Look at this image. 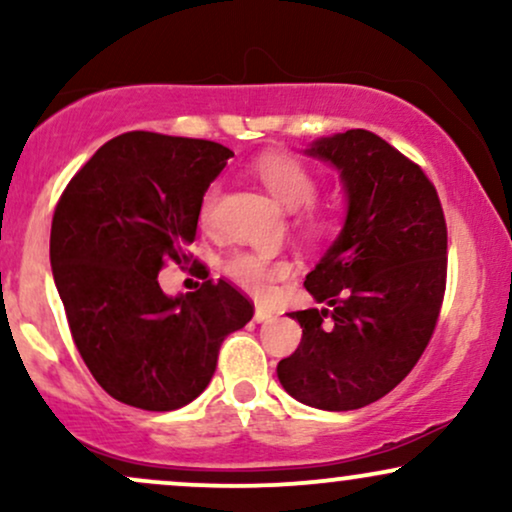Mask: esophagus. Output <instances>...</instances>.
<instances>
[{
	"label": "esophagus",
	"mask_w": 512,
	"mask_h": 512,
	"mask_svg": "<svg viewBox=\"0 0 512 512\" xmlns=\"http://www.w3.org/2000/svg\"><path fill=\"white\" fill-rule=\"evenodd\" d=\"M269 320H274V313H269L267 308L257 305V308H255V322H269Z\"/></svg>",
	"instance_id": "1"
}]
</instances>
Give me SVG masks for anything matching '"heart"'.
<instances>
[{"mask_svg": "<svg viewBox=\"0 0 512 512\" xmlns=\"http://www.w3.org/2000/svg\"><path fill=\"white\" fill-rule=\"evenodd\" d=\"M255 173L262 185L269 190V195H272L276 202L284 204L286 209H303L315 199V173L305 166L303 161H298V158L286 154H269L255 163ZM216 199H219V185H211L209 190L204 192L202 211H199L204 223L211 219ZM296 219L298 226L308 233H315L322 228V216L313 209L298 211ZM226 272L236 284L243 286V289L255 293V296H264V293H269V289H272L276 279H284V276L291 272V267L289 262H272L269 257L255 255V252H236V255L226 262Z\"/></svg>", "mask_w": 512, "mask_h": 512, "instance_id": "1", "label": "heart"}]
</instances>
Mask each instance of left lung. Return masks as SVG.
Masks as SVG:
<instances>
[{
  "instance_id": "left-lung-1",
  "label": "left lung",
  "mask_w": 512,
  "mask_h": 512,
  "mask_svg": "<svg viewBox=\"0 0 512 512\" xmlns=\"http://www.w3.org/2000/svg\"><path fill=\"white\" fill-rule=\"evenodd\" d=\"M305 156L339 173L342 231L305 289L317 303L291 313L303 337L276 375L325 411L361 409L407 378L424 354L445 291L448 228L424 170L366 129L320 137Z\"/></svg>"
}]
</instances>
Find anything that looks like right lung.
Here are the masks:
<instances>
[{
    "instance_id": "add662e5",
    "label": "right lung",
    "mask_w": 512,
    "mask_h": 512,
    "mask_svg": "<svg viewBox=\"0 0 512 512\" xmlns=\"http://www.w3.org/2000/svg\"><path fill=\"white\" fill-rule=\"evenodd\" d=\"M231 149L204 139L127 132L74 175L55 209L50 264L81 358L129 407L173 411L204 392L219 346L250 322L228 281L168 296L163 260H187L204 192Z\"/></svg>"
}]
</instances>
